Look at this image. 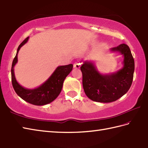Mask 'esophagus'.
<instances>
[{
	"mask_svg": "<svg viewBox=\"0 0 148 148\" xmlns=\"http://www.w3.org/2000/svg\"><path fill=\"white\" fill-rule=\"evenodd\" d=\"M80 67V63H79V62H75V63H74V68H77V69H78Z\"/></svg>",
	"mask_w": 148,
	"mask_h": 148,
	"instance_id": "1",
	"label": "esophagus"
}]
</instances>
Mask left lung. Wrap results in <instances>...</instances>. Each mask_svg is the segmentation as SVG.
<instances>
[{
  "mask_svg": "<svg viewBox=\"0 0 148 148\" xmlns=\"http://www.w3.org/2000/svg\"><path fill=\"white\" fill-rule=\"evenodd\" d=\"M123 56V68L111 74H101L94 63L85 61L81 66L82 84L86 96L90 99L100 103L115 101L125 94L132 85L134 60L129 47L122 44L110 49Z\"/></svg>",
  "mask_w": 148,
  "mask_h": 148,
  "instance_id": "left-lung-1",
  "label": "left lung"
}]
</instances>
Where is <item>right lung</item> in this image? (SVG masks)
Returning a JSON list of instances; mask_svg holds the SVG:
<instances>
[{"instance_id": "right-lung-1", "label": "right lung", "mask_w": 148, "mask_h": 148, "mask_svg": "<svg viewBox=\"0 0 148 148\" xmlns=\"http://www.w3.org/2000/svg\"><path fill=\"white\" fill-rule=\"evenodd\" d=\"M27 37L19 45L11 67V80L12 87L18 96L24 101L37 106L51 103L56 99L63 87L64 80L73 69V64H70L58 66L48 79L40 86L29 89L19 85L14 75V67L18 62V54L19 49L28 40Z\"/></svg>"}]
</instances>
